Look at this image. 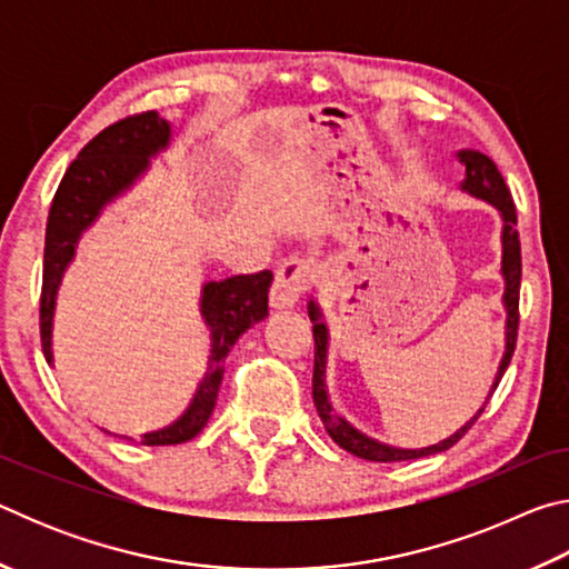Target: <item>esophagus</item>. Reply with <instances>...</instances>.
<instances>
[{
	"label": "esophagus",
	"mask_w": 569,
	"mask_h": 569,
	"mask_svg": "<svg viewBox=\"0 0 569 569\" xmlns=\"http://www.w3.org/2000/svg\"><path fill=\"white\" fill-rule=\"evenodd\" d=\"M313 276H311V266H308L303 258L291 256L278 266L276 271V281L271 288V306L273 308H293L298 303L308 286H311Z\"/></svg>",
	"instance_id": "obj_1"
}]
</instances>
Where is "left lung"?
I'll return each instance as SVG.
<instances>
[{
	"label": "left lung",
	"mask_w": 569,
	"mask_h": 569,
	"mask_svg": "<svg viewBox=\"0 0 569 569\" xmlns=\"http://www.w3.org/2000/svg\"><path fill=\"white\" fill-rule=\"evenodd\" d=\"M459 162L467 168L465 180H461V190L469 192V196L487 200L492 203L499 216H502V276H505V308H507V326H505V356L499 361L497 377L492 389H489V397H492L495 389L502 381L505 371L509 361H512L515 353V343H517V326H519V283H522V248H519V236H517V210H515V200L512 192H509L507 182L502 178V172L497 170L495 160L487 158L485 152L479 150H461L459 152ZM308 316H311L313 323V341H316V351H313V403L316 411L323 421L329 437L339 445L341 449L351 451L353 457L369 459V461H403V459H419V457H429V455H439V451H447L449 447H455L457 441L467 435L471 429L485 407H481L475 417H471L465 427H459L455 435L447 437L439 445L423 447V449H399V447H389L381 445V441L371 439L361 435L359 429H353L349 421L341 419L339 413L331 409L329 403V393H326V353H329V329L321 321V308L316 301H308Z\"/></svg>",
	"instance_id": "8db88e82"
}]
</instances>
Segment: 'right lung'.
Instances as JSON below:
<instances>
[{"label": "right lung", "mask_w": 569, "mask_h": 569, "mask_svg": "<svg viewBox=\"0 0 569 569\" xmlns=\"http://www.w3.org/2000/svg\"><path fill=\"white\" fill-rule=\"evenodd\" d=\"M172 128L156 110L130 114L104 128L80 150L77 160L67 168L60 188L54 192L50 218L44 233V273L40 298V336L47 363H52V319L57 291L62 276L72 263L77 240L100 218L102 208L120 198L134 180L146 176L150 158L170 146ZM273 283L271 271L230 276L226 281H208L200 298V313L210 329L208 371L196 397L180 417L158 431L142 435L140 445L168 447L182 445L203 431L216 409L218 389L223 381L226 356L233 349L238 336L268 316V288Z\"/></svg>", "instance_id": "right-lung-1"}]
</instances>
